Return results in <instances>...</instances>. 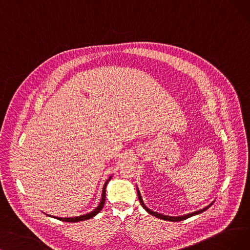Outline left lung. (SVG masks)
I'll return each instance as SVG.
<instances>
[{
    "label": "left lung",
    "mask_w": 250,
    "mask_h": 250,
    "mask_svg": "<svg viewBox=\"0 0 250 250\" xmlns=\"http://www.w3.org/2000/svg\"><path fill=\"white\" fill-rule=\"evenodd\" d=\"M137 196H138L139 202H141L142 206H143V207L146 209V211H147L149 214H152L153 216H156V217H158V218L164 219V221H169V222H181V221H184V219H187V218L191 217V216H194V215H196V214L202 213V212H204V211L206 210V209H208L209 207H210V206L212 205V203L214 202V201H213L211 204H209L208 206L204 207L203 209H200V210H198V211H194V212H192V213H188V214H186V215H182V216H168V215H163V214H161V213L155 212V211L151 210V209H149V208H147V207L145 205L144 201H143L142 196H141V193H139V189H138V188H137Z\"/></svg>",
    "instance_id": "obj_1"
}]
</instances>
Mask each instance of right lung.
Segmentation results:
<instances>
[{"label":"right lung","mask_w":250,"mask_h":250,"mask_svg":"<svg viewBox=\"0 0 250 250\" xmlns=\"http://www.w3.org/2000/svg\"><path fill=\"white\" fill-rule=\"evenodd\" d=\"M112 176H109V178L107 179V181L105 182L104 186V188H103V195H102V199H101V202H99L98 206L94 209L93 211L89 212L87 214H84V215H80V216H75V217H57V216H51V217H54V218H57L59 219V221H62V222H67V223H78V222H82V221H86V219H89L91 218L93 216H95L98 212H101V210L104 207V201H105V188H106V185L107 183L111 181Z\"/></svg>","instance_id":"obj_1"}]
</instances>
